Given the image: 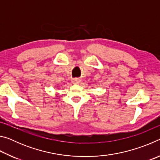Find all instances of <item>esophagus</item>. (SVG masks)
I'll list each match as a JSON object with an SVG mask.
<instances>
[{"instance_id": "34e87169", "label": "esophagus", "mask_w": 160, "mask_h": 160, "mask_svg": "<svg viewBox=\"0 0 160 160\" xmlns=\"http://www.w3.org/2000/svg\"><path fill=\"white\" fill-rule=\"evenodd\" d=\"M80 82V80L78 79V78H75V79L72 80V82L73 84H79Z\"/></svg>"}]
</instances>
